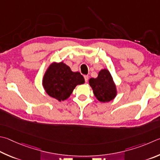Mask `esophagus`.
<instances>
[{"label":"esophagus","mask_w":160,"mask_h":160,"mask_svg":"<svg viewBox=\"0 0 160 160\" xmlns=\"http://www.w3.org/2000/svg\"><path fill=\"white\" fill-rule=\"evenodd\" d=\"M84 78H85V82H88V80H89V76H88V75H84Z\"/></svg>","instance_id":"esophagus-1"}]
</instances>
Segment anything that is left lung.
<instances>
[{
	"mask_svg": "<svg viewBox=\"0 0 160 160\" xmlns=\"http://www.w3.org/2000/svg\"><path fill=\"white\" fill-rule=\"evenodd\" d=\"M89 85L97 99L101 102H108L116 96V88L110 72L103 69L98 72L97 78H90Z\"/></svg>",
	"mask_w": 160,
	"mask_h": 160,
	"instance_id": "8db88e82",
	"label": "left lung"
}]
</instances>
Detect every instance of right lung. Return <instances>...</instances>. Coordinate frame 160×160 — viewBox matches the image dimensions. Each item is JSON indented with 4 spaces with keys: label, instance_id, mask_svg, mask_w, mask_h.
Segmentation results:
<instances>
[{
    "label": "right lung",
    "instance_id": "right-lung-1",
    "mask_svg": "<svg viewBox=\"0 0 160 160\" xmlns=\"http://www.w3.org/2000/svg\"><path fill=\"white\" fill-rule=\"evenodd\" d=\"M84 82L85 79L80 72L71 71L70 67L63 62L51 64L42 80L48 95L59 101L68 98L76 85Z\"/></svg>",
    "mask_w": 160,
    "mask_h": 160
}]
</instances>
